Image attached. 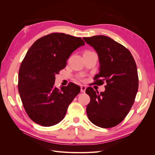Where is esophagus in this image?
<instances>
[{"instance_id": "34e87169", "label": "esophagus", "mask_w": 155, "mask_h": 155, "mask_svg": "<svg viewBox=\"0 0 155 155\" xmlns=\"http://www.w3.org/2000/svg\"><path fill=\"white\" fill-rule=\"evenodd\" d=\"M86 90V87L84 85H81V92H85Z\"/></svg>"}]
</instances>
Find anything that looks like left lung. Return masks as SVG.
<instances>
[{"label": "left lung", "mask_w": 155, "mask_h": 155, "mask_svg": "<svg viewBox=\"0 0 155 155\" xmlns=\"http://www.w3.org/2000/svg\"><path fill=\"white\" fill-rule=\"evenodd\" d=\"M94 48L100 61V73L94 84L106 82L105 91L85 92L91 97L87 114L92 124L102 128H111L124 120L132 107L138 89V76L135 61L129 50L105 35L83 37Z\"/></svg>", "instance_id": "left-lung-1"}]
</instances>
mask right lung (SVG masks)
I'll return each instance as SVG.
<instances>
[{"mask_svg":"<svg viewBox=\"0 0 155 155\" xmlns=\"http://www.w3.org/2000/svg\"><path fill=\"white\" fill-rule=\"evenodd\" d=\"M84 45L80 37L52 33L37 39L27 51L18 71V90L27 114L35 123L50 127L64 118L80 87L69 83L56 88L55 75L66 67L73 51Z\"/></svg>","mask_w":155,"mask_h":155,"instance_id":"1","label":"right lung"}]
</instances>
